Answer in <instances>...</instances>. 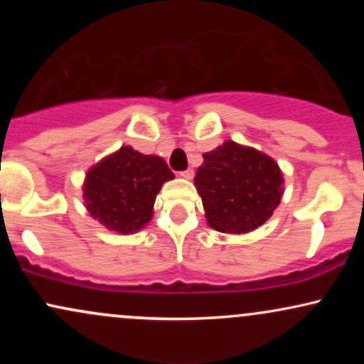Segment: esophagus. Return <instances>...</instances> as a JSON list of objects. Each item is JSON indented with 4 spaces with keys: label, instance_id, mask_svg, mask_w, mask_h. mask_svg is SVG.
<instances>
[{
    "label": "esophagus",
    "instance_id": "esophagus-1",
    "mask_svg": "<svg viewBox=\"0 0 364 364\" xmlns=\"http://www.w3.org/2000/svg\"><path fill=\"white\" fill-rule=\"evenodd\" d=\"M181 176H183V178H186V179H191V178H193V169L181 171Z\"/></svg>",
    "mask_w": 364,
    "mask_h": 364
}]
</instances>
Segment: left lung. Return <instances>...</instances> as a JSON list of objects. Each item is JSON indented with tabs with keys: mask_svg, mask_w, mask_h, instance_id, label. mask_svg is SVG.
<instances>
[{
	"mask_svg": "<svg viewBox=\"0 0 364 364\" xmlns=\"http://www.w3.org/2000/svg\"><path fill=\"white\" fill-rule=\"evenodd\" d=\"M282 183L274 159L231 140L203 154L195 176L208 225L229 235L250 232L265 223L281 202Z\"/></svg>",
	"mask_w": 364,
	"mask_h": 364,
	"instance_id": "left-lung-1",
	"label": "left lung"
}]
</instances>
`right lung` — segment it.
<instances>
[{"label":"right lung","mask_w":364,"mask_h":364,"mask_svg":"<svg viewBox=\"0 0 364 364\" xmlns=\"http://www.w3.org/2000/svg\"><path fill=\"white\" fill-rule=\"evenodd\" d=\"M173 171L157 156L121 147L87 173L83 198L94 219L119 235L136 232L152 217L162 183Z\"/></svg>","instance_id":"add662e5"}]
</instances>
